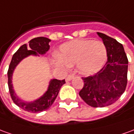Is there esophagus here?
<instances>
[{
	"instance_id": "esophagus-1",
	"label": "esophagus",
	"mask_w": 134,
	"mask_h": 134,
	"mask_svg": "<svg viewBox=\"0 0 134 134\" xmlns=\"http://www.w3.org/2000/svg\"><path fill=\"white\" fill-rule=\"evenodd\" d=\"M73 75H68L67 77H66V81L68 82V81H70V80H72V78H73Z\"/></svg>"
}]
</instances>
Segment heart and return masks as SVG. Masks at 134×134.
Returning <instances> with one entry per match:
<instances>
[{
	"mask_svg": "<svg viewBox=\"0 0 134 134\" xmlns=\"http://www.w3.org/2000/svg\"><path fill=\"white\" fill-rule=\"evenodd\" d=\"M54 64L60 67L76 64L77 70L84 75L99 71L107 59V48L100 41L75 40L62 44Z\"/></svg>",
	"mask_w": 134,
	"mask_h": 134,
	"instance_id": "heart-1",
	"label": "heart"
}]
</instances>
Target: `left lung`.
<instances>
[{
    "instance_id": "8db88e82",
    "label": "left lung",
    "mask_w": 134,
    "mask_h": 134,
    "mask_svg": "<svg viewBox=\"0 0 134 134\" xmlns=\"http://www.w3.org/2000/svg\"><path fill=\"white\" fill-rule=\"evenodd\" d=\"M97 34L105 45L107 61L93 75L82 77L84 86L79 95L89 106L104 107L115 102L124 93L129 60L121 43L103 33Z\"/></svg>"
}]
</instances>
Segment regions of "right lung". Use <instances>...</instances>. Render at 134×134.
Instances as JSON below:
<instances>
[{"label": "right lung", "mask_w": 134, "mask_h": 134, "mask_svg": "<svg viewBox=\"0 0 134 134\" xmlns=\"http://www.w3.org/2000/svg\"><path fill=\"white\" fill-rule=\"evenodd\" d=\"M50 41H51L50 39L44 37H38L32 39L31 41L28 42L29 45H22L16 51V52L13 55L11 63L9 64L7 74H8V89L11 97L14 104H16L19 107L30 113H40L48 109L54 103V100L56 99L60 88L65 83V80H60L57 79L51 80L48 91L41 98L33 102H24L16 96L13 90V86L12 84L13 71L16 66L19 64V62L26 57L31 54L37 55L38 54L37 53L40 54H43L48 51L50 48L48 43Z\"/></svg>", "instance_id": "obj_1"}]
</instances>
